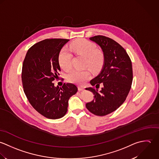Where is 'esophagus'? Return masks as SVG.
<instances>
[{
	"mask_svg": "<svg viewBox=\"0 0 159 159\" xmlns=\"http://www.w3.org/2000/svg\"><path fill=\"white\" fill-rule=\"evenodd\" d=\"M85 89V87H83V86H78V90L79 91H82Z\"/></svg>",
	"mask_w": 159,
	"mask_h": 159,
	"instance_id": "obj_1",
	"label": "esophagus"
}]
</instances>
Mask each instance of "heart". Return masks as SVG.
<instances>
[{
    "mask_svg": "<svg viewBox=\"0 0 159 159\" xmlns=\"http://www.w3.org/2000/svg\"><path fill=\"white\" fill-rule=\"evenodd\" d=\"M70 49L77 55L86 58V65L90 69L96 70L102 63V55L98 50L95 43L85 39H79L70 45ZM72 54L66 48H63L59 55V64L64 71H69L72 68ZM90 76L87 70H73L67 75L68 82L82 84Z\"/></svg>",
    "mask_w": 159,
    "mask_h": 159,
    "instance_id": "heart-1",
    "label": "heart"
}]
</instances>
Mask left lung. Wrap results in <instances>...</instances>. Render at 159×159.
I'll list each match as a JSON object with an SVG mask.
<instances>
[{
    "mask_svg": "<svg viewBox=\"0 0 159 159\" xmlns=\"http://www.w3.org/2000/svg\"><path fill=\"white\" fill-rule=\"evenodd\" d=\"M89 39L102 49L104 63L99 74L90 82L93 87L85 89L94 94L93 101L87 103L86 107L96 116H104L125 101L133 81L132 64L125 50L115 40L102 35Z\"/></svg>",
    "mask_w": 159,
    "mask_h": 159,
    "instance_id": "obj_1",
    "label": "left lung"
}]
</instances>
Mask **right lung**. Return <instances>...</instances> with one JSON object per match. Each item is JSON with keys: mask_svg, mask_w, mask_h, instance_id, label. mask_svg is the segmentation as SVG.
Segmentation results:
<instances>
[{"mask_svg": "<svg viewBox=\"0 0 159 159\" xmlns=\"http://www.w3.org/2000/svg\"><path fill=\"white\" fill-rule=\"evenodd\" d=\"M68 39H47L28 51L22 68L24 92L32 107L50 119L63 117L67 111L69 98L77 92L72 84L55 87L52 82L61 71L59 55Z\"/></svg>", "mask_w": 159, "mask_h": 159, "instance_id": "obj_1", "label": "right lung"}]
</instances>
